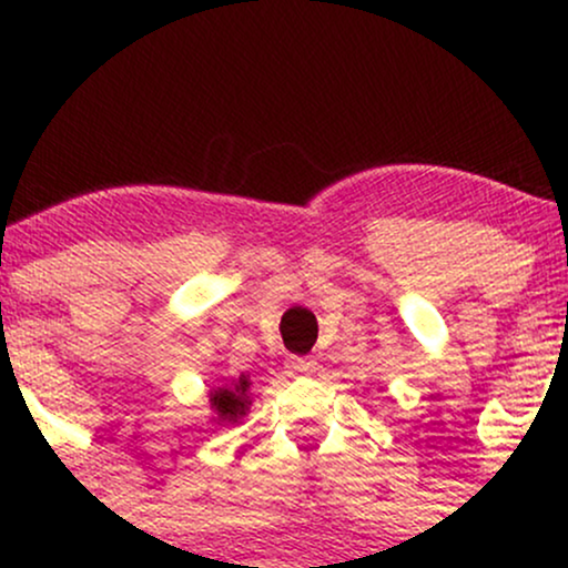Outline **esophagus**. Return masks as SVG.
<instances>
[{
    "mask_svg": "<svg viewBox=\"0 0 568 568\" xmlns=\"http://www.w3.org/2000/svg\"><path fill=\"white\" fill-rule=\"evenodd\" d=\"M285 368H288V374H312V371H315V361H312V357L293 355L285 361Z\"/></svg>",
    "mask_w": 568,
    "mask_h": 568,
    "instance_id": "obj_1",
    "label": "esophagus"
}]
</instances>
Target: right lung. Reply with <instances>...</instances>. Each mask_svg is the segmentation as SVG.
Masks as SVG:
<instances>
[{"instance_id":"1","label":"right lung","mask_w":568,"mask_h":568,"mask_svg":"<svg viewBox=\"0 0 568 568\" xmlns=\"http://www.w3.org/2000/svg\"><path fill=\"white\" fill-rule=\"evenodd\" d=\"M247 387H251V379L247 376H237L232 379V384H224V387H213L211 389V408H213V419L219 422H237L243 419L251 408V397H247Z\"/></svg>"}]
</instances>
